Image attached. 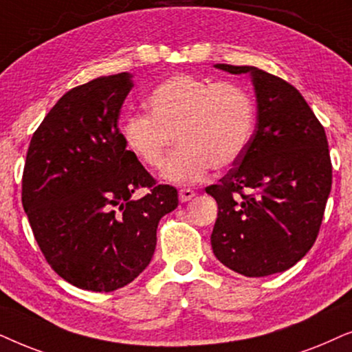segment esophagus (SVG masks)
<instances>
[{
	"instance_id": "1",
	"label": "esophagus",
	"mask_w": 352,
	"mask_h": 352,
	"mask_svg": "<svg viewBox=\"0 0 352 352\" xmlns=\"http://www.w3.org/2000/svg\"><path fill=\"white\" fill-rule=\"evenodd\" d=\"M196 196V193L193 190H190V188H182L180 191H179V198H180V201L182 203H186V201H191Z\"/></svg>"
}]
</instances>
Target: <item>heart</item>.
<instances>
[{
  "mask_svg": "<svg viewBox=\"0 0 352 352\" xmlns=\"http://www.w3.org/2000/svg\"><path fill=\"white\" fill-rule=\"evenodd\" d=\"M146 111L125 117L122 140L137 161L159 168L175 137L179 151L162 170L175 185H195L210 167L233 166L250 146L256 124L254 101L241 85L188 74L159 83L149 93Z\"/></svg>",
  "mask_w": 352,
  "mask_h": 352,
  "instance_id": "1",
  "label": "heart"
}]
</instances>
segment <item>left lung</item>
Masks as SVG:
<instances>
[{
  "label": "left lung",
  "mask_w": 352,
  "mask_h": 352,
  "mask_svg": "<svg viewBox=\"0 0 352 352\" xmlns=\"http://www.w3.org/2000/svg\"><path fill=\"white\" fill-rule=\"evenodd\" d=\"M251 74L257 124L250 146L219 184L210 245L217 259L245 277L288 270L311 250L331 190L325 130L293 85L252 65L215 64Z\"/></svg>",
  "instance_id": "obj_1"
}]
</instances>
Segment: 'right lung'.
<instances>
[{"mask_svg":"<svg viewBox=\"0 0 352 352\" xmlns=\"http://www.w3.org/2000/svg\"><path fill=\"white\" fill-rule=\"evenodd\" d=\"M132 75L75 87L35 130L22 175V206L45 259L88 292L133 282L156 250L159 220L179 206L125 148L117 125ZM140 188L148 191L132 199Z\"/></svg>","mask_w":352,"mask_h":352,"instance_id":"obj_1","label":"right lung"}]
</instances>
